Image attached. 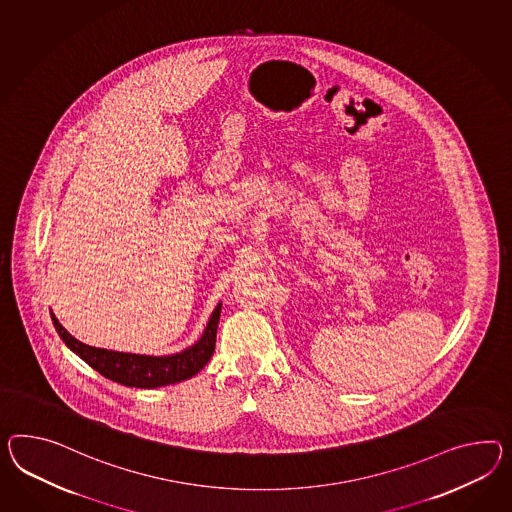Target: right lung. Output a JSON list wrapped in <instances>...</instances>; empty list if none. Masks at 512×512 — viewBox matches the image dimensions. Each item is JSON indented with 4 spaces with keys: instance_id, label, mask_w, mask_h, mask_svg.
Returning <instances> with one entry per match:
<instances>
[{
    "instance_id": "1",
    "label": "right lung",
    "mask_w": 512,
    "mask_h": 512,
    "mask_svg": "<svg viewBox=\"0 0 512 512\" xmlns=\"http://www.w3.org/2000/svg\"><path fill=\"white\" fill-rule=\"evenodd\" d=\"M219 315H221V302L213 310L200 340L182 353L169 354V356L117 353V351L91 347L70 336L53 314L52 321L61 340L65 341L66 347H70V351L78 354L81 360H85L92 369L104 375L105 379L124 384V386H132V388L150 390V388H159V386L191 379L210 362L211 354L215 351Z\"/></svg>"
}]
</instances>
